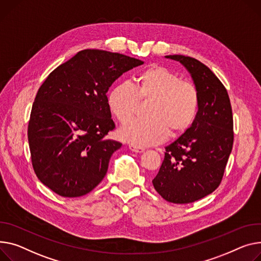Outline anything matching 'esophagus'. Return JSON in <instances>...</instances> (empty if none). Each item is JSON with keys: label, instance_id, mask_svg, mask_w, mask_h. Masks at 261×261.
Here are the masks:
<instances>
[{"label": "esophagus", "instance_id": "esophagus-1", "mask_svg": "<svg viewBox=\"0 0 261 261\" xmlns=\"http://www.w3.org/2000/svg\"><path fill=\"white\" fill-rule=\"evenodd\" d=\"M129 149L132 151V152H135V153H143L145 151L144 148L142 147H136V146H133V145H129Z\"/></svg>", "mask_w": 261, "mask_h": 261}]
</instances>
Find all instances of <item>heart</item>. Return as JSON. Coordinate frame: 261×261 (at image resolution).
I'll list each match as a JSON object with an SVG mask.
<instances>
[{
  "instance_id": "b5f03b06",
  "label": "heart",
  "mask_w": 261,
  "mask_h": 261,
  "mask_svg": "<svg viewBox=\"0 0 261 261\" xmlns=\"http://www.w3.org/2000/svg\"><path fill=\"white\" fill-rule=\"evenodd\" d=\"M148 118L133 119L121 127V141L136 147L160 144L169 135L186 132L196 117L199 95L195 86L161 65H151L134 77L133 85L119 83L108 94V106L120 121L130 120L141 101L149 100Z\"/></svg>"
}]
</instances>
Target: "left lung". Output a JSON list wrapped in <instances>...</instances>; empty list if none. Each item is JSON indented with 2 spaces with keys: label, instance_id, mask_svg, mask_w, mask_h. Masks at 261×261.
<instances>
[{
  "label": "left lung",
  "instance_id": "8db88e82",
  "mask_svg": "<svg viewBox=\"0 0 261 261\" xmlns=\"http://www.w3.org/2000/svg\"><path fill=\"white\" fill-rule=\"evenodd\" d=\"M165 58L187 69L199 106L192 126L166 147L152 184L167 201L189 203L211 194L222 179L234 140L232 107L224 86L201 62L179 55Z\"/></svg>",
  "mask_w": 261,
  "mask_h": 261
}]
</instances>
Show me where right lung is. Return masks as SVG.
Masks as SVG:
<instances>
[{"label":"right lung","instance_id":"1","mask_svg":"<svg viewBox=\"0 0 261 261\" xmlns=\"http://www.w3.org/2000/svg\"><path fill=\"white\" fill-rule=\"evenodd\" d=\"M144 62L85 49L52 71L32 105L28 143L38 178L63 197H80L105 177L121 144L106 138L115 128L107 92L124 72Z\"/></svg>","mask_w":261,"mask_h":261}]
</instances>
